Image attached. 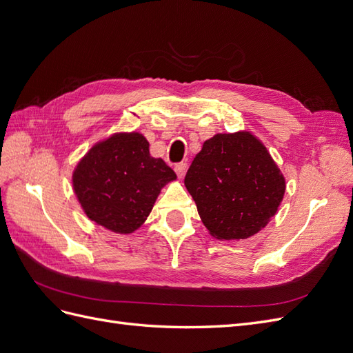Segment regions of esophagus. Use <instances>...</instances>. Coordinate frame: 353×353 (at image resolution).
Masks as SVG:
<instances>
[{"mask_svg":"<svg viewBox=\"0 0 353 353\" xmlns=\"http://www.w3.org/2000/svg\"><path fill=\"white\" fill-rule=\"evenodd\" d=\"M175 172L179 178H183L187 172V163L185 162H181V163H176L175 165Z\"/></svg>","mask_w":353,"mask_h":353,"instance_id":"34e87169","label":"esophagus"}]
</instances>
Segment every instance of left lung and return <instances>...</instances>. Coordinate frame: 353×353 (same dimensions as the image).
Here are the masks:
<instances>
[{
	"mask_svg": "<svg viewBox=\"0 0 353 353\" xmlns=\"http://www.w3.org/2000/svg\"><path fill=\"white\" fill-rule=\"evenodd\" d=\"M185 187L213 237L249 239L275 215L285 181L265 145L250 132L216 134L205 141Z\"/></svg>",
	"mask_w": 353,
	"mask_h": 353,
	"instance_id": "8db88e82",
	"label": "left lung"
}]
</instances>
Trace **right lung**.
I'll return each mask as SVG.
<instances>
[{
	"mask_svg": "<svg viewBox=\"0 0 353 353\" xmlns=\"http://www.w3.org/2000/svg\"><path fill=\"white\" fill-rule=\"evenodd\" d=\"M175 172L148 152L138 134H116L95 144L73 172V190L87 216L113 232L135 231Z\"/></svg>",
	"mask_w": 353,
	"mask_h": 353,
	"instance_id": "obj_1",
	"label": "right lung"
}]
</instances>
